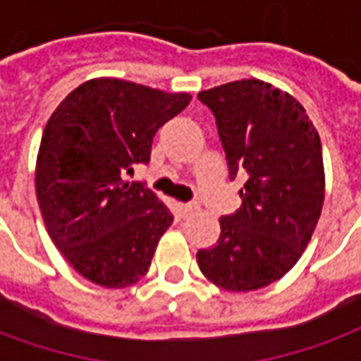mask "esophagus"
I'll return each instance as SVG.
<instances>
[{
    "label": "esophagus",
    "mask_w": 361,
    "mask_h": 361,
    "mask_svg": "<svg viewBox=\"0 0 361 361\" xmlns=\"http://www.w3.org/2000/svg\"><path fill=\"white\" fill-rule=\"evenodd\" d=\"M197 209H199V207H197L195 203H181L180 204L181 216H189V214H193V212H195Z\"/></svg>",
    "instance_id": "34e87169"
}]
</instances>
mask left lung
Segmentation results:
<instances>
[{
  "label": "left lung",
  "instance_id": "1",
  "mask_svg": "<svg viewBox=\"0 0 361 361\" xmlns=\"http://www.w3.org/2000/svg\"><path fill=\"white\" fill-rule=\"evenodd\" d=\"M214 114L230 180L243 173L242 207L220 219V238L197 251L199 269L228 292L282 279L302 257L325 201L323 150L294 96L259 79L199 92Z\"/></svg>",
  "mask_w": 361,
  "mask_h": 361
}]
</instances>
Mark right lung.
Instances as JSON below:
<instances>
[{
    "label": "right lung",
    "instance_id": "add662e5",
    "mask_svg": "<svg viewBox=\"0 0 361 361\" xmlns=\"http://www.w3.org/2000/svg\"><path fill=\"white\" fill-rule=\"evenodd\" d=\"M191 100L121 79H92L66 96L40 141L36 197L44 224L75 271L104 288L147 274L173 214L141 181L152 139Z\"/></svg>",
    "mask_w": 361,
    "mask_h": 361
}]
</instances>
